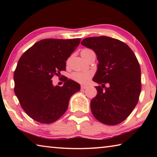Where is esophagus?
Segmentation results:
<instances>
[{
	"mask_svg": "<svg viewBox=\"0 0 157 157\" xmlns=\"http://www.w3.org/2000/svg\"><path fill=\"white\" fill-rule=\"evenodd\" d=\"M86 88H87V86H85V85H82V86H81V89H85Z\"/></svg>",
	"mask_w": 157,
	"mask_h": 157,
	"instance_id": "1",
	"label": "esophagus"
}]
</instances>
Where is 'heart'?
<instances>
[{"label": "heart", "instance_id": "heart-1", "mask_svg": "<svg viewBox=\"0 0 157 157\" xmlns=\"http://www.w3.org/2000/svg\"><path fill=\"white\" fill-rule=\"evenodd\" d=\"M91 51L90 49H84L81 51V55L86 54L87 52ZM92 71H76L71 75V78L74 81L81 84H86L92 78Z\"/></svg>", "mask_w": 157, "mask_h": 157}]
</instances>
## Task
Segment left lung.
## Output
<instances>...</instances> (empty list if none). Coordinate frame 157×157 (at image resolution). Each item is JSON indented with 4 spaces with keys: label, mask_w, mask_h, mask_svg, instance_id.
Returning <instances> with one entry per match:
<instances>
[{
    "label": "left lung",
    "mask_w": 157,
    "mask_h": 157,
    "mask_svg": "<svg viewBox=\"0 0 157 157\" xmlns=\"http://www.w3.org/2000/svg\"><path fill=\"white\" fill-rule=\"evenodd\" d=\"M81 44L94 50L99 62L93 80L102 86L109 84L105 90L95 86L97 95L91 101L93 115L108 125L122 123L136 107L141 91L136 55L125 43L109 36L89 37Z\"/></svg>",
    "instance_id": "1"
}]
</instances>
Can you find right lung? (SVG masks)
Masks as SVG:
<instances>
[{"mask_svg":"<svg viewBox=\"0 0 157 157\" xmlns=\"http://www.w3.org/2000/svg\"><path fill=\"white\" fill-rule=\"evenodd\" d=\"M81 39H46L34 44L18 60L14 73V93L23 109L39 123L58 120L68 107L71 97L80 90L72 79L54 86L51 79L66 70V61L80 43Z\"/></svg>","mask_w":157,"mask_h":157,"instance_id":"add662e5","label":"right lung"}]
</instances>
